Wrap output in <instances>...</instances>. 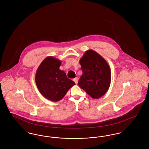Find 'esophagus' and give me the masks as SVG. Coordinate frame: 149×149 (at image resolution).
Instances as JSON below:
<instances>
[{
	"mask_svg": "<svg viewBox=\"0 0 149 149\" xmlns=\"http://www.w3.org/2000/svg\"><path fill=\"white\" fill-rule=\"evenodd\" d=\"M73 80H74V81L75 83V84H78V78H74V79H73Z\"/></svg>",
	"mask_w": 149,
	"mask_h": 149,
	"instance_id": "esophagus-1",
	"label": "esophagus"
}]
</instances>
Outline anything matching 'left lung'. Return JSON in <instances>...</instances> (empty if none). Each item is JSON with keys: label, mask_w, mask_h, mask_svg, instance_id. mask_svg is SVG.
Masks as SVG:
<instances>
[{"label": "left lung", "mask_w": 149, "mask_h": 149, "mask_svg": "<svg viewBox=\"0 0 149 149\" xmlns=\"http://www.w3.org/2000/svg\"><path fill=\"white\" fill-rule=\"evenodd\" d=\"M83 74L79 86L93 99H98L108 91L111 81V71L106 60L92 50H87L80 59Z\"/></svg>", "instance_id": "left-lung-1"}]
</instances>
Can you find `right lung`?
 <instances>
[{
    "label": "right lung",
    "instance_id": "right-lung-1",
    "mask_svg": "<svg viewBox=\"0 0 149 149\" xmlns=\"http://www.w3.org/2000/svg\"><path fill=\"white\" fill-rule=\"evenodd\" d=\"M61 61L53 56L47 57L38 66L36 73V85L46 99L57 102L63 99L75 83L66 77L59 68Z\"/></svg>",
    "mask_w": 149,
    "mask_h": 149
}]
</instances>
